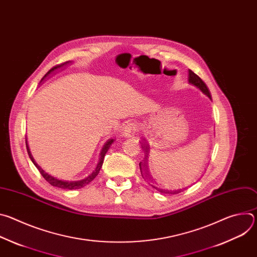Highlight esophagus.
Here are the masks:
<instances>
[{
	"label": "esophagus",
	"instance_id": "obj_1",
	"mask_svg": "<svg viewBox=\"0 0 257 257\" xmlns=\"http://www.w3.org/2000/svg\"><path fill=\"white\" fill-rule=\"evenodd\" d=\"M135 130V124L133 122H129L124 125L122 128V135L125 137H131Z\"/></svg>",
	"mask_w": 257,
	"mask_h": 257
}]
</instances>
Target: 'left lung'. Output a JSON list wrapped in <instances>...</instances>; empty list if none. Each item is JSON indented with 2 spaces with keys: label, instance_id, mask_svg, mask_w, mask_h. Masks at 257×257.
<instances>
[{
  "label": "left lung",
  "instance_id": "obj_1",
  "mask_svg": "<svg viewBox=\"0 0 257 257\" xmlns=\"http://www.w3.org/2000/svg\"><path fill=\"white\" fill-rule=\"evenodd\" d=\"M188 79H189V83L190 84H192V85H194V86H196L197 88H199L206 96H208L210 99H211V95H210V92H209V89L207 88V86H206V84L201 80V78L200 77H198L194 72H192L191 70H189V77H188ZM142 150L145 152V157H148L146 155H148V153H149V148L148 146H146L145 144H142ZM146 159V158H145ZM144 159V160H145ZM139 168H140V172H141V176L145 179V180H148L149 182H150V184L155 188V189H157L159 192H161V193H166V194H177V193H180L181 191H183L184 189H180V190H168V189H163L161 186H159V185H157V183H154L153 181H151V179H149V177H148V174H146V172H145V161L144 162H140L139 163Z\"/></svg>",
  "mask_w": 257,
  "mask_h": 257
}]
</instances>
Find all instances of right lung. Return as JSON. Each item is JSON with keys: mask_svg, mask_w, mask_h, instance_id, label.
I'll return each instance as SVG.
<instances>
[{"mask_svg": "<svg viewBox=\"0 0 257 257\" xmlns=\"http://www.w3.org/2000/svg\"><path fill=\"white\" fill-rule=\"evenodd\" d=\"M69 62H66V63H64V64H61V65H58V66H55V67H53L47 74L45 75V77L42 79V80H44L47 76H49L51 73H53L55 70H57L58 68H61V67H63L64 65H66V64H68ZM114 142V139H108L105 143H104V145L102 146V150H101V152H100V154H99V160H98V163H97V165H96V167H95V169H94V171L91 173V174H89L87 177H85L84 179H82V180H79V181H64V180H60V179H58V178H56V177H53V176H51L50 174H48V173H46L38 164H36V162L34 161V159H33V157L31 156V153H30V150H29V146H28V143H27V139L25 140V143H26V150H27V153H28V156H29V158H30V160H31V162L34 164V166L38 168V170L40 171V173L42 174V176L50 183L51 185H53V186H55V187H59V188H62V189H69V190H72V189H79V188H82V187H84V186H86L87 184H89V183L97 176V174L99 173V171H100V168H101V166H102V163H103V158H104V156H105V154H106V152L108 151V149H109V146H111V144Z\"/></svg>", "mask_w": 257, "mask_h": 257, "instance_id": "add662e5", "label": "right lung"}]
</instances>
